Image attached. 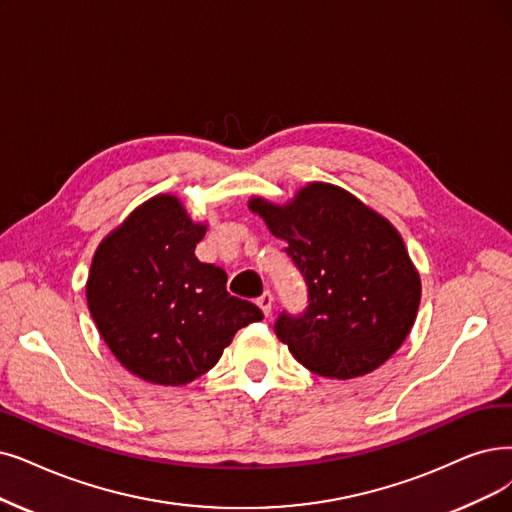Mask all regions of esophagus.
Listing matches in <instances>:
<instances>
[{"mask_svg": "<svg viewBox=\"0 0 512 512\" xmlns=\"http://www.w3.org/2000/svg\"><path fill=\"white\" fill-rule=\"evenodd\" d=\"M256 304L260 306V311L264 313V317H269V315H271V309H273V294H271V292H264V294L256 300Z\"/></svg>", "mask_w": 512, "mask_h": 512, "instance_id": "1", "label": "esophagus"}]
</instances>
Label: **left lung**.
Segmentation results:
<instances>
[{
  "mask_svg": "<svg viewBox=\"0 0 512 512\" xmlns=\"http://www.w3.org/2000/svg\"><path fill=\"white\" fill-rule=\"evenodd\" d=\"M248 208L288 243L309 285L302 317L281 315L277 338L306 370L336 380L370 374L410 336L422 281L391 220L330 182H306L285 203Z\"/></svg>",
  "mask_w": 512,
  "mask_h": 512,
  "instance_id": "obj_1",
  "label": "left lung"
}]
</instances>
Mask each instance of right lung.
Wrapping results in <instances>:
<instances>
[{
    "label": "right lung",
    "mask_w": 512,
    "mask_h": 512,
    "mask_svg": "<svg viewBox=\"0 0 512 512\" xmlns=\"http://www.w3.org/2000/svg\"><path fill=\"white\" fill-rule=\"evenodd\" d=\"M206 231L176 195L159 193L94 252L90 315L115 359L140 380L189 384L212 370L237 330L262 319L256 304L227 292V273L197 260Z\"/></svg>",
    "instance_id": "right-lung-1"
}]
</instances>
